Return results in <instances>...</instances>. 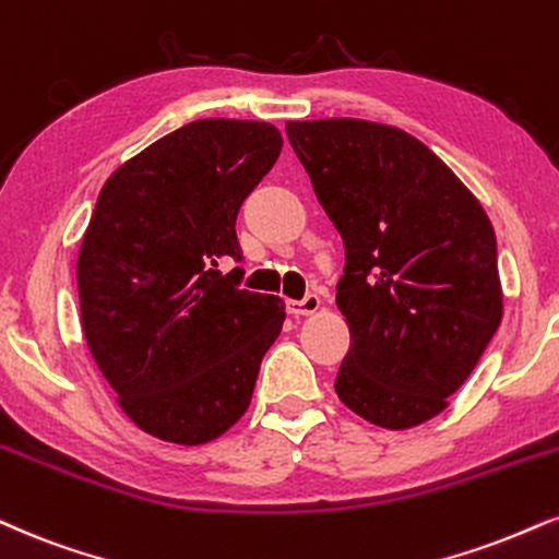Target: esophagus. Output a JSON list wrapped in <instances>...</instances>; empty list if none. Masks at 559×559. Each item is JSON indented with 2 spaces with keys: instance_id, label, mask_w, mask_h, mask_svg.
I'll return each instance as SVG.
<instances>
[{
  "instance_id": "1",
  "label": "esophagus",
  "mask_w": 559,
  "mask_h": 559,
  "mask_svg": "<svg viewBox=\"0 0 559 559\" xmlns=\"http://www.w3.org/2000/svg\"><path fill=\"white\" fill-rule=\"evenodd\" d=\"M320 309V297L318 294H307L305 299H288V312L294 318H305V314H314Z\"/></svg>"
}]
</instances>
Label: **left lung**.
I'll use <instances>...</instances> for the list:
<instances>
[{"instance_id":"obj_1","label":"left lung","mask_w":559,"mask_h":559,"mask_svg":"<svg viewBox=\"0 0 559 559\" xmlns=\"http://www.w3.org/2000/svg\"><path fill=\"white\" fill-rule=\"evenodd\" d=\"M346 247L335 305L352 346L335 393L385 429L448 406L502 320L489 215L425 143L367 119L286 122Z\"/></svg>"}]
</instances>
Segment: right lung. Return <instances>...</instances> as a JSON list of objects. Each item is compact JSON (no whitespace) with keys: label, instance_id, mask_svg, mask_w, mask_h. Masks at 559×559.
Masks as SVG:
<instances>
[{"label":"right lung","instance_id":"add662e5","mask_svg":"<svg viewBox=\"0 0 559 559\" xmlns=\"http://www.w3.org/2000/svg\"><path fill=\"white\" fill-rule=\"evenodd\" d=\"M271 122L198 119L124 160L100 187L78 252L80 322L132 425L205 445L250 408L286 320L281 297L237 288V213L273 169Z\"/></svg>","mask_w":559,"mask_h":559}]
</instances>
